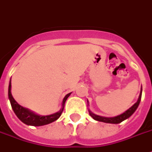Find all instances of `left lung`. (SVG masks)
I'll use <instances>...</instances> for the list:
<instances>
[{
    "label": "left lung",
    "mask_w": 152,
    "mask_h": 152,
    "mask_svg": "<svg viewBox=\"0 0 152 152\" xmlns=\"http://www.w3.org/2000/svg\"><path fill=\"white\" fill-rule=\"evenodd\" d=\"M141 98H142V89H141L140 95L138 97L137 102H135L134 105L131 107L130 108L128 109L126 112H124L123 114L119 115L117 116H115V117H103V116H100V115H97L94 114L92 112L89 111V115L92 116L94 120L98 121H101V122H104V123H110V124H119L121 123L122 121L126 120L129 117H130L132 115L134 114V112L137 110V107L139 105L141 101Z\"/></svg>",
    "instance_id": "obj_1"
}]
</instances>
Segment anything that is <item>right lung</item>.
<instances>
[{
  "label": "right lung",
  "instance_id": "1",
  "mask_svg": "<svg viewBox=\"0 0 152 152\" xmlns=\"http://www.w3.org/2000/svg\"><path fill=\"white\" fill-rule=\"evenodd\" d=\"M70 94H71V93L67 94L64 97L63 100V107L61 108L60 111L53 115H36L33 112H31V111H29L28 109L23 107L22 106L19 105L18 102L15 101L11 94V80L10 81V85H9L8 95L13 111L15 112L17 117L22 122H23L24 124H28V125H32V126H41V125H45V124H50V123L58 120L63 112L65 102L70 96Z\"/></svg>",
  "mask_w": 152,
  "mask_h": 152
}]
</instances>
